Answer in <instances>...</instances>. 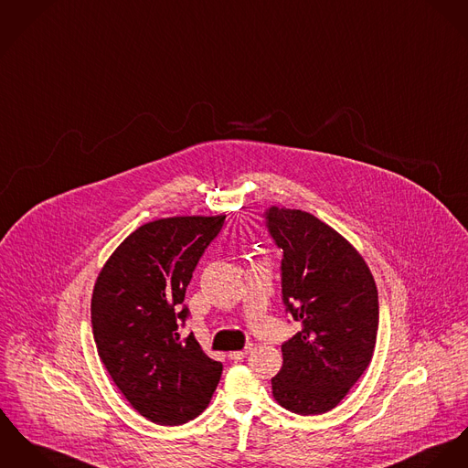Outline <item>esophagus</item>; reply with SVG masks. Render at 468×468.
Segmentation results:
<instances>
[{
	"label": "esophagus",
	"mask_w": 468,
	"mask_h": 468,
	"mask_svg": "<svg viewBox=\"0 0 468 468\" xmlns=\"http://www.w3.org/2000/svg\"><path fill=\"white\" fill-rule=\"evenodd\" d=\"M252 350V345H247L243 350H236V352H230L229 354V357L232 359V361H241V359H245L247 356H249V352Z\"/></svg>",
	"instance_id": "esophagus-1"
}]
</instances>
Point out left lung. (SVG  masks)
<instances>
[{
    "instance_id": "left-lung-1",
    "label": "left lung",
    "mask_w": 468,
    "mask_h": 468,
    "mask_svg": "<svg viewBox=\"0 0 468 468\" xmlns=\"http://www.w3.org/2000/svg\"><path fill=\"white\" fill-rule=\"evenodd\" d=\"M266 227L282 250V302L300 331L282 343L273 399L298 415L331 411L372 361L379 298L361 254L333 227L298 209L270 207Z\"/></svg>"
}]
</instances>
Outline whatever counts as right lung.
Instances as JSON below:
<instances>
[{
	"label": "right lung",
	"mask_w": 468,
	"mask_h": 468,
	"mask_svg": "<svg viewBox=\"0 0 468 468\" xmlns=\"http://www.w3.org/2000/svg\"><path fill=\"white\" fill-rule=\"evenodd\" d=\"M225 216H173L141 225L103 264L90 298L98 356L132 408L159 425L197 419L223 365L178 327L193 271Z\"/></svg>",
	"instance_id": "add662e5"
}]
</instances>
